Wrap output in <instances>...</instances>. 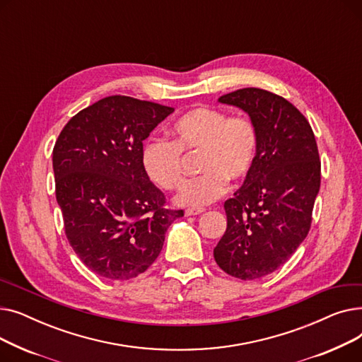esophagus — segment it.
Segmentation results:
<instances>
[{
  "mask_svg": "<svg viewBox=\"0 0 362 362\" xmlns=\"http://www.w3.org/2000/svg\"><path fill=\"white\" fill-rule=\"evenodd\" d=\"M201 213H204V208H187V210L185 211L186 216H197Z\"/></svg>",
  "mask_w": 362,
  "mask_h": 362,
  "instance_id": "esophagus-1",
  "label": "esophagus"
}]
</instances>
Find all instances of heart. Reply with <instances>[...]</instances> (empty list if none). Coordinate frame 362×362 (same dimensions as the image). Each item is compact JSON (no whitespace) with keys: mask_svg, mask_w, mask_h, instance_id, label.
Masks as SVG:
<instances>
[{"mask_svg":"<svg viewBox=\"0 0 362 362\" xmlns=\"http://www.w3.org/2000/svg\"><path fill=\"white\" fill-rule=\"evenodd\" d=\"M173 141L154 139L145 144L142 163L152 182L167 191L186 183L184 156H197L202 175L177 197L182 205L202 206L217 201L227 180L239 182L250 175L257 160L258 133L242 116L229 117L223 110L197 107L171 127Z\"/></svg>","mask_w":362,"mask_h":362,"instance_id":"obj_1","label":"heart"}]
</instances>
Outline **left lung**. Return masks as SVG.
Here are the masks:
<instances>
[{"label":"left lung","mask_w":362,"mask_h":362,"mask_svg":"<svg viewBox=\"0 0 362 362\" xmlns=\"http://www.w3.org/2000/svg\"><path fill=\"white\" fill-rule=\"evenodd\" d=\"M218 101L250 114L258 151L242 187L224 202L227 229L214 258L227 274L255 280L281 267L310 232L321 182L318 148L308 120L280 95L243 88Z\"/></svg>","instance_id":"8db88e82"}]
</instances>
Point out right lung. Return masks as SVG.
I'll use <instances>...</instances> for the list:
<instances>
[{"mask_svg": "<svg viewBox=\"0 0 362 362\" xmlns=\"http://www.w3.org/2000/svg\"><path fill=\"white\" fill-rule=\"evenodd\" d=\"M175 108L112 95L62 130L52 149L55 197L67 240L86 267L108 280L148 270L165 232L183 210L165 197L142 163L144 141Z\"/></svg>", "mask_w": 362, "mask_h": 362, "instance_id": "1", "label": "right lung"}]
</instances>
